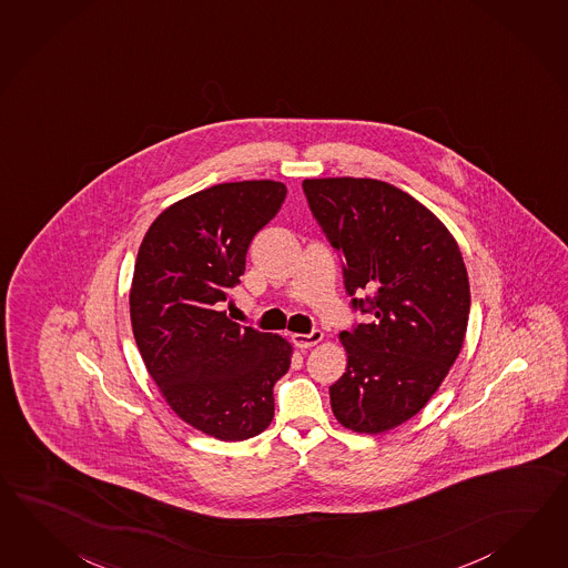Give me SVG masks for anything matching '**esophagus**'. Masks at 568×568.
Here are the masks:
<instances>
[{
	"mask_svg": "<svg viewBox=\"0 0 568 568\" xmlns=\"http://www.w3.org/2000/svg\"><path fill=\"white\" fill-rule=\"evenodd\" d=\"M321 339H323V331L321 329L311 331V333H294V335H292V342H294L296 347H301V349L313 347V345H317Z\"/></svg>",
	"mask_w": 568,
	"mask_h": 568,
	"instance_id": "34e87169",
	"label": "esophagus"
}]
</instances>
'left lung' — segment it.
<instances>
[{"label": "left lung", "mask_w": 568, "mask_h": 568, "mask_svg": "<svg viewBox=\"0 0 568 568\" xmlns=\"http://www.w3.org/2000/svg\"><path fill=\"white\" fill-rule=\"evenodd\" d=\"M304 196L343 257L352 308L369 315L342 331L347 368L329 386L343 427L383 434L407 422L460 354L470 286L458 243L407 192L368 178L304 180Z\"/></svg>", "instance_id": "1"}]
</instances>
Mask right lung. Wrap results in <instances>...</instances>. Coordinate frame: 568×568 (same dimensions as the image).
<instances>
[{
  "label": "right lung",
  "mask_w": 568,
  "mask_h": 568,
  "mask_svg": "<svg viewBox=\"0 0 568 568\" xmlns=\"http://www.w3.org/2000/svg\"><path fill=\"white\" fill-rule=\"evenodd\" d=\"M284 199L272 180L212 185L161 212L136 255L131 323L146 372L185 423L223 442L264 432L291 368V343L223 311Z\"/></svg>",
  "instance_id": "obj_1"
}]
</instances>
